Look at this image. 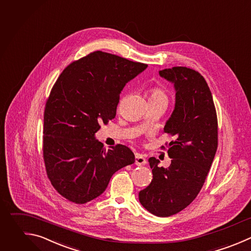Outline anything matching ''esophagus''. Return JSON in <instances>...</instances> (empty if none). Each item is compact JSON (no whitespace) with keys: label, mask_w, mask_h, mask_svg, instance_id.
<instances>
[{"label":"esophagus","mask_w":251,"mask_h":251,"mask_svg":"<svg viewBox=\"0 0 251 251\" xmlns=\"http://www.w3.org/2000/svg\"><path fill=\"white\" fill-rule=\"evenodd\" d=\"M147 162H146V159L141 155V154H135V165L137 166H143L145 165Z\"/></svg>","instance_id":"1"}]
</instances>
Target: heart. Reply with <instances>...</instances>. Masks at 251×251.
Wrapping results in <instances>:
<instances>
[{"mask_svg": "<svg viewBox=\"0 0 251 251\" xmlns=\"http://www.w3.org/2000/svg\"><path fill=\"white\" fill-rule=\"evenodd\" d=\"M149 99H163L167 101V96L166 94L159 88H153L151 90V94H150V98Z\"/></svg>", "mask_w": 251, "mask_h": 251, "instance_id": "obj_1", "label": "heart"}]
</instances>
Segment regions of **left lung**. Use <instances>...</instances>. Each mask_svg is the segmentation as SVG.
I'll return each instance as SVG.
<instances>
[{"label": "left lung", "instance_id": "left-lung-1", "mask_svg": "<svg viewBox=\"0 0 251 251\" xmlns=\"http://www.w3.org/2000/svg\"><path fill=\"white\" fill-rule=\"evenodd\" d=\"M159 75L176 92L175 108L164 127L174 136L168 144L172 162L160 168L158 159L149 158L153 179L138 196L150 213L169 217L187 207L202 188L218 147V121L211 91L199 73L175 67Z\"/></svg>", "mask_w": 251, "mask_h": 251}]
</instances>
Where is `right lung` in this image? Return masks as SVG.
<instances>
[{"mask_svg": "<svg viewBox=\"0 0 251 251\" xmlns=\"http://www.w3.org/2000/svg\"><path fill=\"white\" fill-rule=\"evenodd\" d=\"M146 68L96 51L68 66L57 79L44 113L43 156L51 183L68 200L95 199L117 171L134 163L128 147L106 150L95 133L116 117L126 84Z\"/></svg>", "mask_w": 251, "mask_h": 251, "instance_id": "add662e5", "label": "right lung"}]
</instances>
